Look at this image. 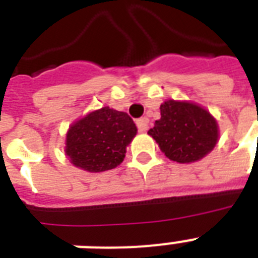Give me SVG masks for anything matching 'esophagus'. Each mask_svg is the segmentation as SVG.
Wrapping results in <instances>:
<instances>
[{
  "label": "esophagus",
  "mask_w": 258,
  "mask_h": 258,
  "mask_svg": "<svg viewBox=\"0 0 258 258\" xmlns=\"http://www.w3.org/2000/svg\"><path fill=\"white\" fill-rule=\"evenodd\" d=\"M137 125L138 130H139L141 133H145V131L149 130V119H147V117H141V119H138Z\"/></svg>",
  "instance_id": "1"
}]
</instances>
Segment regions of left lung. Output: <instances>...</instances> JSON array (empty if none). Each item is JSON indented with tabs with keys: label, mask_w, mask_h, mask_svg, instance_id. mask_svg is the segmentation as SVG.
Wrapping results in <instances>:
<instances>
[{
	"label": "left lung",
	"mask_w": 258,
	"mask_h": 258,
	"mask_svg": "<svg viewBox=\"0 0 258 258\" xmlns=\"http://www.w3.org/2000/svg\"><path fill=\"white\" fill-rule=\"evenodd\" d=\"M149 134L162 153L179 163L200 161L218 141V125L202 107L187 101L167 100L161 105V119Z\"/></svg>",
	"instance_id": "8db88e82"
}]
</instances>
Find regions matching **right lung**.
Wrapping results in <instances>:
<instances>
[{
    "instance_id": "obj_1",
    "label": "right lung",
    "mask_w": 258,
    "mask_h": 258,
    "mask_svg": "<svg viewBox=\"0 0 258 258\" xmlns=\"http://www.w3.org/2000/svg\"><path fill=\"white\" fill-rule=\"evenodd\" d=\"M135 135L137 125L127 113L104 107L71 125L66 153L80 169L105 171L123 162L125 147Z\"/></svg>"
}]
</instances>
